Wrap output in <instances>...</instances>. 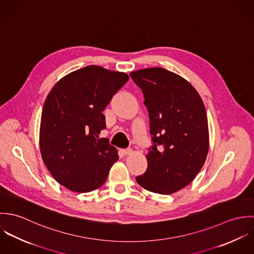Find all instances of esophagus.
Instances as JSON below:
<instances>
[{
  "label": "esophagus",
  "mask_w": 254,
  "mask_h": 254,
  "mask_svg": "<svg viewBox=\"0 0 254 254\" xmlns=\"http://www.w3.org/2000/svg\"><path fill=\"white\" fill-rule=\"evenodd\" d=\"M122 152H123V154H125V155H129V154H132V153H133V149H132V148L122 149Z\"/></svg>",
  "instance_id": "obj_1"
}]
</instances>
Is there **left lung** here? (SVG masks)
Instances as JSON below:
<instances>
[{
    "label": "left lung",
    "instance_id": "left-lung-1",
    "mask_svg": "<svg viewBox=\"0 0 254 254\" xmlns=\"http://www.w3.org/2000/svg\"><path fill=\"white\" fill-rule=\"evenodd\" d=\"M130 75L145 96L154 143L145 155L147 169L136 180L149 191L174 193L193 181L205 162L209 132L204 104L189 81L162 67Z\"/></svg>",
    "mask_w": 254,
    "mask_h": 254
}]
</instances>
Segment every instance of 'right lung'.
Here are the masks:
<instances>
[{"label":"right lung","mask_w":254,"mask_h":254,"mask_svg":"<svg viewBox=\"0 0 254 254\" xmlns=\"http://www.w3.org/2000/svg\"><path fill=\"white\" fill-rule=\"evenodd\" d=\"M124 72L88 65L64 76L45 101L40 124L42 159L62 186L89 192L107 181L118 150L108 139L106 109L112 96L128 81Z\"/></svg>","instance_id":"add662e5"}]
</instances>
